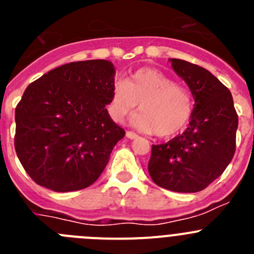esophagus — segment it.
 Here are the masks:
<instances>
[{"instance_id": "esophagus-1", "label": "esophagus", "mask_w": 254, "mask_h": 254, "mask_svg": "<svg viewBox=\"0 0 254 254\" xmlns=\"http://www.w3.org/2000/svg\"><path fill=\"white\" fill-rule=\"evenodd\" d=\"M126 136L128 138H131V140H133V138H137L138 137V134L137 133H134V132L132 131H127L126 132Z\"/></svg>"}]
</instances>
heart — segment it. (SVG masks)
<instances>
[{"label": "heart", "mask_w": 254, "mask_h": 254, "mask_svg": "<svg viewBox=\"0 0 254 254\" xmlns=\"http://www.w3.org/2000/svg\"><path fill=\"white\" fill-rule=\"evenodd\" d=\"M140 105L133 123L143 132L159 137H172L187 127L193 113V96L187 87L155 68L134 71L127 82L117 81L112 87L109 113L122 122Z\"/></svg>", "instance_id": "1"}]
</instances>
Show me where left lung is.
Listing matches in <instances>:
<instances>
[{
  "label": "left lung",
  "instance_id": "obj_1",
  "mask_svg": "<svg viewBox=\"0 0 254 254\" xmlns=\"http://www.w3.org/2000/svg\"><path fill=\"white\" fill-rule=\"evenodd\" d=\"M172 66L193 94V113L183 133L152 145L147 168L159 187L193 193L219 178L232 161L238 114L232 93L210 71L177 58Z\"/></svg>",
  "mask_w": 254,
  "mask_h": 254
}]
</instances>
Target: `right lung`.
Here are the masks:
<instances>
[{"label": "right lung", "instance_id": "right-lung-1", "mask_svg": "<svg viewBox=\"0 0 254 254\" xmlns=\"http://www.w3.org/2000/svg\"><path fill=\"white\" fill-rule=\"evenodd\" d=\"M114 85L109 61L71 62L25 89L15 109V150L33 181L56 192L91 186L125 129L105 105Z\"/></svg>", "mask_w": 254, "mask_h": 254}]
</instances>
